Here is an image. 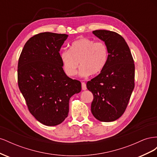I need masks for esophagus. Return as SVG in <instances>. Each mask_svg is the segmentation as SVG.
Instances as JSON below:
<instances>
[{
  "label": "esophagus",
  "instance_id": "esophagus-1",
  "mask_svg": "<svg viewBox=\"0 0 157 157\" xmlns=\"http://www.w3.org/2000/svg\"><path fill=\"white\" fill-rule=\"evenodd\" d=\"M82 90H86L87 89L86 84L85 82H82Z\"/></svg>",
  "mask_w": 157,
  "mask_h": 157
}]
</instances>
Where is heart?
I'll return each mask as SVG.
<instances>
[{
  "label": "heart",
  "instance_id": "b5f03b06",
  "mask_svg": "<svg viewBox=\"0 0 157 157\" xmlns=\"http://www.w3.org/2000/svg\"><path fill=\"white\" fill-rule=\"evenodd\" d=\"M109 51L105 42L82 38L74 41L69 50H65L60 54V59L65 73L69 77L77 73L80 65V75L86 77L90 74L98 75L105 67Z\"/></svg>",
  "mask_w": 157,
  "mask_h": 157
}]
</instances>
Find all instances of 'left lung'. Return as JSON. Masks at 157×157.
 <instances>
[{
    "label": "left lung",
    "mask_w": 157,
    "mask_h": 157,
    "mask_svg": "<svg viewBox=\"0 0 157 157\" xmlns=\"http://www.w3.org/2000/svg\"><path fill=\"white\" fill-rule=\"evenodd\" d=\"M92 33L105 42L109 56L101 73L86 84L94 96L91 111L99 121H115L124 113L134 88V59L125 40L119 34L107 30Z\"/></svg>",
    "instance_id": "left-lung-1"
}]
</instances>
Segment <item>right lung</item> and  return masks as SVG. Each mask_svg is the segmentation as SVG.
<instances>
[{
  "label": "right lung",
  "instance_id": "right-lung-1",
  "mask_svg": "<svg viewBox=\"0 0 157 157\" xmlns=\"http://www.w3.org/2000/svg\"><path fill=\"white\" fill-rule=\"evenodd\" d=\"M66 34L44 32L27 41L17 66L18 86L29 112L46 126L61 124L68 116L71 97L81 83L65 73L59 50Z\"/></svg>",
  "mask_w": 157,
  "mask_h": 157
}]
</instances>
